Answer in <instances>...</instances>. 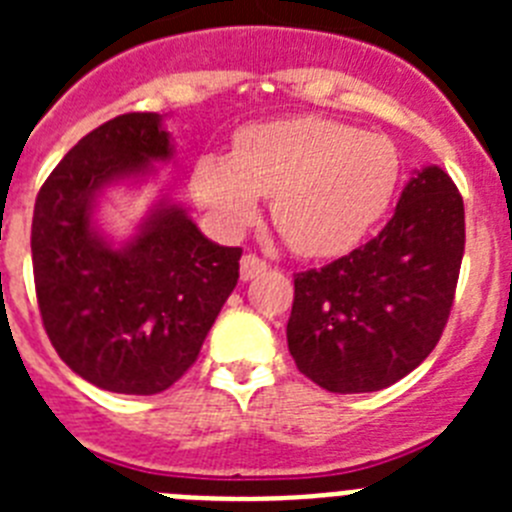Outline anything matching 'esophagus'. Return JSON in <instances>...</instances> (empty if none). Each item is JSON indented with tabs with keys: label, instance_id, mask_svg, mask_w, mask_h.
<instances>
[{
	"label": "esophagus",
	"instance_id": "esophagus-1",
	"mask_svg": "<svg viewBox=\"0 0 512 512\" xmlns=\"http://www.w3.org/2000/svg\"><path fill=\"white\" fill-rule=\"evenodd\" d=\"M266 269H269L266 259L256 256V253H246V256L241 259V279H243V282H248V279H256L259 274H264Z\"/></svg>",
	"mask_w": 512,
	"mask_h": 512
}]
</instances>
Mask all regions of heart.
I'll use <instances>...</instances> for the list:
<instances>
[{
  "instance_id": "heart-1",
  "label": "heart",
  "mask_w": 512,
  "mask_h": 512,
  "mask_svg": "<svg viewBox=\"0 0 512 512\" xmlns=\"http://www.w3.org/2000/svg\"><path fill=\"white\" fill-rule=\"evenodd\" d=\"M390 138L318 115L238 130L230 153L207 151L192 166V192L235 233L259 215L261 197L284 241L302 256H341L390 210L400 184Z\"/></svg>"
}]
</instances>
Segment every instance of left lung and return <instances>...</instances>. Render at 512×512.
Returning a JSON list of instances; mask_svg holds the SVG:
<instances>
[{"mask_svg": "<svg viewBox=\"0 0 512 512\" xmlns=\"http://www.w3.org/2000/svg\"><path fill=\"white\" fill-rule=\"evenodd\" d=\"M464 238L459 189L428 166L377 238L295 274L287 346L297 369L338 395L384 390L413 372L449 323Z\"/></svg>", "mask_w": 512, "mask_h": 512, "instance_id": "8db88e82", "label": "left lung"}]
</instances>
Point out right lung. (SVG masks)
Listing matches in <instances>:
<instances>
[{
  "label": "right lung",
  "instance_id": "right-lung-1",
  "mask_svg": "<svg viewBox=\"0 0 512 512\" xmlns=\"http://www.w3.org/2000/svg\"><path fill=\"white\" fill-rule=\"evenodd\" d=\"M169 153L158 112L117 115L63 156L35 200L30 248L43 328L58 356L107 392L169 390L238 284L241 248L207 241L179 207L153 212L120 251L92 230L94 194Z\"/></svg>",
  "mask_w": 512,
  "mask_h": 512
}]
</instances>
